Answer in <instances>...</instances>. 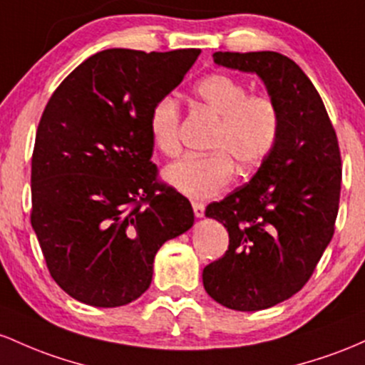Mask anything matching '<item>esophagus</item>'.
Listing matches in <instances>:
<instances>
[{
	"label": "esophagus",
	"instance_id": "esophagus-1",
	"mask_svg": "<svg viewBox=\"0 0 365 365\" xmlns=\"http://www.w3.org/2000/svg\"><path fill=\"white\" fill-rule=\"evenodd\" d=\"M193 212H195V217L202 219V217L205 215V205L198 203V202H193Z\"/></svg>",
	"mask_w": 365,
	"mask_h": 365
}]
</instances>
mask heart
<instances>
[{
	"label": "heart",
	"instance_id": "1",
	"mask_svg": "<svg viewBox=\"0 0 365 365\" xmlns=\"http://www.w3.org/2000/svg\"><path fill=\"white\" fill-rule=\"evenodd\" d=\"M248 88L226 73H212L195 86L196 103L217 117L208 155H186L163 170V181L193 200L215 196L231 182L235 163L250 172L260 165L279 138V110L269 96L248 94ZM181 110L172 96L153 105L148 118L151 143L160 153L174 157L179 141Z\"/></svg>",
	"mask_w": 365,
	"mask_h": 365
}]
</instances>
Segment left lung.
I'll return each instance as SVG.
<instances>
[{"label":"left lung","instance_id":"1","mask_svg":"<svg viewBox=\"0 0 365 365\" xmlns=\"http://www.w3.org/2000/svg\"><path fill=\"white\" fill-rule=\"evenodd\" d=\"M222 67L257 73L281 117L279 138L248 184L207 207L229 232L222 259L203 269L217 304L255 312L310 279L334 232L341 190L338 138L305 72L276 51L214 53Z\"/></svg>","mask_w":365,"mask_h":365}]
</instances>
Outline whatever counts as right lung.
Here are the masks:
<instances>
[{"instance_id":"add662e5","label":"right lung","mask_w":365,"mask_h":365,"mask_svg":"<svg viewBox=\"0 0 365 365\" xmlns=\"http://www.w3.org/2000/svg\"><path fill=\"white\" fill-rule=\"evenodd\" d=\"M198 55L100 51L65 77L44 108L31 224L53 279L86 305L110 309L141 297L162 245L193 226L187 198L158 182L148 118Z\"/></svg>"}]
</instances>
